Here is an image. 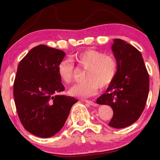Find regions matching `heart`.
<instances>
[{
    "label": "heart",
    "instance_id": "heart-1",
    "mask_svg": "<svg viewBox=\"0 0 160 160\" xmlns=\"http://www.w3.org/2000/svg\"><path fill=\"white\" fill-rule=\"evenodd\" d=\"M108 71L107 68L104 66V64H99L93 70V75L94 76H97L98 75L104 74ZM110 80V77L108 75H102L99 80V88L106 86L109 83Z\"/></svg>",
    "mask_w": 160,
    "mask_h": 160
}]
</instances>
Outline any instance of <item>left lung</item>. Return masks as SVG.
<instances>
[{"label":"left lung","mask_w":160,"mask_h":160,"mask_svg":"<svg viewBox=\"0 0 160 160\" xmlns=\"http://www.w3.org/2000/svg\"><path fill=\"white\" fill-rule=\"evenodd\" d=\"M64 51L39 45L22 59L18 67L13 95L18 114L27 131L50 138L63 128L70 109L78 102L61 94L59 66Z\"/></svg>","instance_id":"left-lung-1"}]
</instances>
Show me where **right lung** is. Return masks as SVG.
<instances>
[{
	"label": "right lung",
	"mask_w": 160,
	"mask_h": 160,
	"mask_svg": "<svg viewBox=\"0 0 160 160\" xmlns=\"http://www.w3.org/2000/svg\"><path fill=\"white\" fill-rule=\"evenodd\" d=\"M111 49L116 59V71L106 93L97 99V103L112 108L110 126L123 128L135 122L145 109L149 75L141 53L133 46L116 39Z\"/></svg>",
	"instance_id": "1"
}]
</instances>
